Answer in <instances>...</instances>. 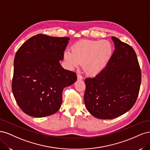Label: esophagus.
Instances as JSON below:
<instances>
[{"label": "esophagus", "instance_id": "obj_1", "mask_svg": "<svg viewBox=\"0 0 150 150\" xmlns=\"http://www.w3.org/2000/svg\"><path fill=\"white\" fill-rule=\"evenodd\" d=\"M77 78H78V80H81L83 79V77L80 74H78L77 75Z\"/></svg>", "mask_w": 150, "mask_h": 150}]
</instances>
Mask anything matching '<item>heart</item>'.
<instances>
[{
    "instance_id": "obj_1",
    "label": "heart",
    "mask_w": 150,
    "mask_h": 150,
    "mask_svg": "<svg viewBox=\"0 0 150 150\" xmlns=\"http://www.w3.org/2000/svg\"><path fill=\"white\" fill-rule=\"evenodd\" d=\"M112 51L111 43L107 40H83L72 45L71 52L66 51L63 57L71 69L83 64V68L86 73L95 75L106 66Z\"/></svg>"
}]
</instances>
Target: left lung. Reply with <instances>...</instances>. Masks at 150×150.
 Masks as SVG:
<instances>
[{
  "label": "left lung",
  "mask_w": 150,
  "mask_h": 150,
  "mask_svg": "<svg viewBox=\"0 0 150 150\" xmlns=\"http://www.w3.org/2000/svg\"><path fill=\"white\" fill-rule=\"evenodd\" d=\"M115 49L104 69L85 79L88 111L99 119L115 118L133 106L139 91L142 72L133 48L115 37Z\"/></svg>",
  "instance_id": "left-lung-1"
}]
</instances>
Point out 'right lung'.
I'll list each match as a JSON object with an SVG mask.
<instances>
[{"instance_id":"add662e5","label":"right lung","mask_w":150,"mask_h":150,"mask_svg":"<svg viewBox=\"0 0 150 150\" xmlns=\"http://www.w3.org/2000/svg\"><path fill=\"white\" fill-rule=\"evenodd\" d=\"M69 38L38 34L17 50L13 62L12 90L25 114L48 116L61 108L63 89L75 83L74 72L60 64Z\"/></svg>"}]
</instances>
